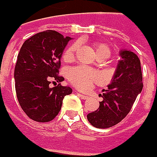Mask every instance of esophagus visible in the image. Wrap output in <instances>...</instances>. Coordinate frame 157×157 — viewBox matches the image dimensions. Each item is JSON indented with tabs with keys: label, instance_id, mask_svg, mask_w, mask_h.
I'll list each match as a JSON object with an SVG mask.
<instances>
[{
	"label": "esophagus",
	"instance_id": "obj_1",
	"mask_svg": "<svg viewBox=\"0 0 157 157\" xmlns=\"http://www.w3.org/2000/svg\"><path fill=\"white\" fill-rule=\"evenodd\" d=\"M78 94L79 95V97H80L81 99H83V100H87L88 98H89L87 95H85V94Z\"/></svg>",
	"mask_w": 157,
	"mask_h": 157
}]
</instances>
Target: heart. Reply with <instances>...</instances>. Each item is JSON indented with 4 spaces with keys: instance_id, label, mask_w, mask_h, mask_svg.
<instances>
[{
    "instance_id": "1",
    "label": "heart",
    "mask_w": 157,
    "mask_h": 157,
    "mask_svg": "<svg viewBox=\"0 0 157 157\" xmlns=\"http://www.w3.org/2000/svg\"><path fill=\"white\" fill-rule=\"evenodd\" d=\"M77 47V44H72L65 49L63 54V59L64 61L70 62L73 59ZM93 48L98 58L105 59L111 55V49L105 44L94 42L93 43ZM68 80L78 89L87 90L91 86H93L94 84L100 82V76L94 70L84 66H77L69 71Z\"/></svg>"
}]
</instances>
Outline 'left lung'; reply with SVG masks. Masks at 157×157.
Masks as SVG:
<instances>
[{"mask_svg":"<svg viewBox=\"0 0 157 157\" xmlns=\"http://www.w3.org/2000/svg\"><path fill=\"white\" fill-rule=\"evenodd\" d=\"M121 59L103 100L96 111L87 114L90 123L98 128H108L121 122L128 115L136 97L143 87L139 57L130 51H121Z\"/></svg>","mask_w":157,"mask_h":157,"instance_id":"obj_1","label":"left lung"}]
</instances>
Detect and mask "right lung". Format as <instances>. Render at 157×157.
Here are the masks:
<instances>
[{
	"instance_id": "add662e5",
	"label": "right lung",
	"mask_w": 157,
	"mask_h": 157,
	"mask_svg": "<svg viewBox=\"0 0 157 157\" xmlns=\"http://www.w3.org/2000/svg\"><path fill=\"white\" fill-rule=\"evenodd\" d=\"M70 39L55 30L43 31L26 40L17 56L14 72L17 100L35 121H52L60 111L64 96L72 92L60 84L63 78L58 74L60 59ZM53 80L59 84L51 88Z\"/></svg>"
}]
</instances>
